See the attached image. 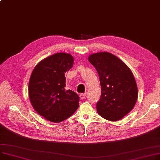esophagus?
<instances>
[{
    "mask_svg": "<svg viewBox=\"0 0 160 160\" xmlns=\"http://www.w3.org/2000/svg\"><path fill=\"white\" fill-rule=\"evenodd\" d=\"M86 94H80V98L82 100H83V99H85V98H86Z\"/></svg>",
    "mask_w": 160,
    "mask_h": 160,
    "instance_id": "34e87169",
    "label": "esophagus"
}]
</instances>
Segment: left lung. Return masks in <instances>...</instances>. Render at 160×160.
<instances>
[{"instance_id":"1","label":"left lung","mask_w":160,"mask_h":160,"mask_svg":"<svg viewBox=\"0 0 160 160\" xmlns=\"http://www.w3.org/2000/svg\"><path fill=\"white\" fill-rule=\"evenodd\" d=\"M88 60L97 69L100 78L101 97L97 103L98 114L111 122L121 120L134 108L138 99V87L131 70L108 52L94 53Z\"/></svg>"}]
</instances>
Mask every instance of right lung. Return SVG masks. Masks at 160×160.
<instances>
[{
  "instance_id": "add662e5",
  "label": "right lung",
  "mask_w": 160,
  "mask_h": 160,
  "mask_svg": "<svg viewBox=\"0 0 160 160\" xmlns=\"http://www.w3.org/2000/svg\"><path fill=\"white\" fill-rule=\"evenodd\" d=\"M74 58L58 52L38 62L31 74L28 92L36 112L53 123H60L72 116L79 106V97L66 89L65 72L72 68Z\"/></svg>"
}]
</instances>
